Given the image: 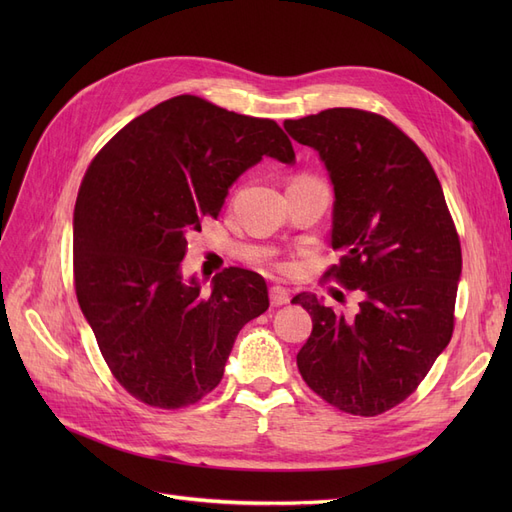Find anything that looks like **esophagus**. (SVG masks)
<instances>
[{"label": "esophagus", "mask_w": 512, "mask_h": 512, "mask_svg": "<svg viewBox=\"0 0 512 512\" xmlns=\"http://www.w3.org/2000/svg\"><path fill=\"white\" fill-rule=\"evenodd\" d=\"M269 299H271V305L280 307V305H286L290 301V292L286 288H282V286H271Z\"/></svg>", "instance_id": "obj_1"}]
</instances>
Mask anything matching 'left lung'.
<instances>
[{"instance_id":"obj_1","label":"left lung","mask_w":512,"mask_h":512,"mask_svg":"<svg viewBox=\"0 0 512 512\" xmlns=\"http://www.w3.org/2000/svg\"><path fill=\"white\" fill-rule=\"evenodd\" d=\"M314 147L335 190L333 250L324 277L359 290L354 316L301 292L312 316L297 354L309 389L337 410L378 416L423 382L455 327L461 245L442 185L425 153L393 121L361 108L286 119Z\"/></svg>"}]
</instances>
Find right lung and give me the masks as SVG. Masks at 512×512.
<instances>
[{"label":"right lung","mask_w":512,"mask_h":512,"mask_svg":"<svg viewBox=\"0 0 512 512\" xmlns=\"http://www.w3.org/2000/svg\"><path fill=\"white\" fill-rule=\"evenodd\" d=\"M262 156L294 162L273 119L177 96L132 119L91 160L74 207V288L115 380L153 408L211 393L232 344L269 307L262 277L228 267L185 284V235L218 218Z\"/></svg>","instance_id":"1"}]
</instances>
